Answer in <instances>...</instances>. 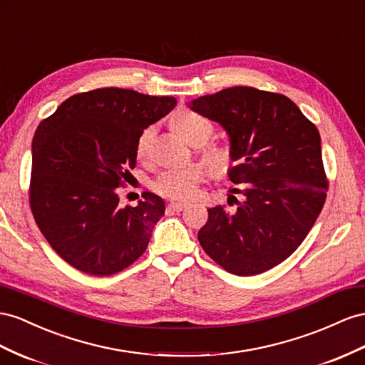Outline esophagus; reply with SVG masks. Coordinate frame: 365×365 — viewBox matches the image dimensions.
<instances>
[{
    "label": "esophagus",
    "instance_id": "34e87169",
    "mask_svg": "<svg viewBox=\"0 0 365 365\" xmlns=\"http://www.w3.org/2000/svg\"><path fill=\"white\" fill-rule=\"evenodd\" d=\"M185 209V202H180V201H172L169 204V210H173V212H181Z\"/></svg>",
    "mask_w": 365,
    "mask_h": 365
}]
</instances>
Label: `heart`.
<instances>
[{"label": "heart", "instance_id": "heart-1", "mask_svg": "<svg viewBox=\"0 0 365 365\" xmlns=\"http://www.w3.org/2000/svg\"><path fill=\"white\" fill-rule=\"evenodd\" d=\"M172 127L185 143L192 145L204 144L213 133V124L192 110H181L176 113L172 118ZM153 135L155 127L149 125L138 136L135 145L138 160L143 161L147 158ZM201 160L215 175H224L230 169L233 153L225 145H207L201 150ZM204 173L201 165H185L180 169L164 170L155 180L153 189L164 196H170V198L189 200L196 193Z\"/></svg>", "mask_w": 365, "mask_h": 365}]
</instances>
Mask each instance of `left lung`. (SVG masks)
<instances>
[{
	"label": "left lung",
	"mask_w": 365,
	"mask_h": 365,
	"mask_svg": "<svg viewBox=\"0 0 365 365\" xmlns=\"http://www.w3.org/2000/svg\"><path fill=\"white\" fill-rule=\"evenodd\" d=\"M189 107L227 132L236 163L229 178L242 184L236 209H209L201 247L238 277L270 270L299 247L326 201L317 125L287 96L245 86L200 96Z\"/></svg>",
	"instance_id": "left-lung-1"
}]
</instances>
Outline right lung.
Returning a JSON list of instances; mask_svg holds the SVG:
<instances>
[{
	"mask_svg": "<svg viewBox=\"0 0 365 365\" xmlns=\"http://www.w3.org/2000/svg\"><path fill=\"white\" fill-rule=\"evenodd\" d=\"M175 106L173 96L106 87L67 98L39 123L31 209L47 242L72 267L110 277L147 249L164 201L144 192V201L121 207L118 187L136 164L138 136Z\"/></svg>",
	"mask_w": 365,
	"mask_h": 365,
	"instance_id": "right-lung-1",
	"label": "right lung"
}]
</instances>
